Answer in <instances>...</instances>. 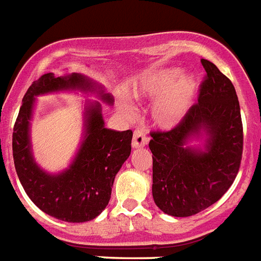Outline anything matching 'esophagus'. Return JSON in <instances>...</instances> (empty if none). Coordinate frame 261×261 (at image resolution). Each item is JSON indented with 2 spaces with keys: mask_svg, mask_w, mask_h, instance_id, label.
<instances>
[{
  "mask_svg": "<svg viewBox=\"0 0 261 261\" xmlns=\"http://www.w3.org/2000/svg\"><path fill=\"white\" fill-rule=\"evenodd\" d=\"M147 141H149V138L146 137V135H145L144 130H141V129H137V130L135 132V135H133V140H132L133 149L144 147L145 145L147 144Z\"/></svg>",
  "mask_w": 261,
  "mask_h": 261,
  "instance_id": "esophagus-1",
  "label": "esophagus"
}]
</instances>
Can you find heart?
<instances>
[{"label": "heart", "instance_id": "obj_1", "mask_svg": "<svg viewBox=\"0 0 261 261\" xmlns=\"http://www.w3.org/2000/svg\"><path fill=\"white\" fill-rule=\"evenodd\" d=\"M183 70L177 68L149 71L130 87V95L138 102L158 100L151 110V119L158 128L170 130L179 125L199 93V78H183ZM120 110L129 121L137 117L136 110L128 103H121Z\"/></svg>", "mask_w": 261, "mask_h": 261}]
</instances>
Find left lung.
<instances>
[{"mask_svg": "<svg viewBox=\"0 0 261 261\" xmlns=\"http://www.w3.org/2000/svg\"><path fill=\"white\" fill-rule=\"evenodd\" d=\"M206 75L199 102L181 123L167 132H151L153 199L163 213L197 214L217 202L231 187L243 151L241 107L231 81L213 62L201 60ZM205 137L204 149L191 147Z\"/></svg>", "mask_w": 261, "mask_h": 261, "instance_id": "left-lung-1", "label": "left lung"}]
</instances>
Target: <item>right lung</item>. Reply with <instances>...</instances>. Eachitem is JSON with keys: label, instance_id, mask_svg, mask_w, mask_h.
I'll use <instances>...</instances> for the list:
<instances>
[{"label": "right lung", "instance_id": "add662e5", "mask_svg": "<svg viewBox=\"0 0 261 261\" xmlns=\"http://www.w3.org/2000/svg\"><path fill=\"white\" fill-rule=\"evenodd\" d=\"M64 90L96 93L103 102H114L102 86L78 73L64 77L53 73L41 75L23 96L14 124V166L27 196L39 209L65 222H86L98 217L108 205L115 176L130 154L133 133L130 129L119 132L106 128L100 103H87L84 140L73 162L60 174L44 171L31 150L30 123L34 103L39 95Z\"/></svg>", "mask_w": 261, "mask_h": 261}]
</instances>
